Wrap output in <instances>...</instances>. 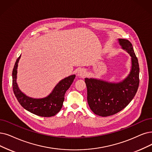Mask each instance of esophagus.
<instances>
[{
  "label": "esophagus",
  "mask_w": 152,
  "mask_h": 152,
  "mask_svg": "<svg viewBox=\"0 0 152 152\" xmlns=\"http://www.w3.org/2000/svg\"><path fill=\"white\" fill-rule=\"evenodd\" d=\"M86 75H87V72L86 71V70H84L83 69H80V70H78L77 72V75L78 77H84L85 76H86Z\"/></svg>",
  "instance_id": "1"
}]
</instances>
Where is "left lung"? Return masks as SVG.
I'll return each mask as SVG.
<instances>
[{"instance_id":"obj_1","label":"left lung","mask_w":152,"mask_h":152,"mask_svg":"<svg viewBox=\"0 0 152 152\" xmlns=\"http://www.w3.org/2000/svg\"><path fill=\"white\" fill-rule=\"evenodd\" d=\"M118 42L132 57L129 75L118 83L85 78L88 105L95 114L102 117L110 116L123 110L135 96L139 86V65L132 44L123 39H118Z\"/></svg>"}]
</instances>
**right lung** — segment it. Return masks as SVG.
I'll return each instance as SVG.
<instances>
[{"instance_id":"add662e5","label":"right lung","mask_w":152,"mask_h":152,"mask_svg":"<svg viewBox=\"0 0 152 152\" xmlns=\"http://www.w3.org/2000/svg\"><path fill=\"white\" fill-rule=\"evenodd\" d=\"M20 56L16 60L12 71V87L15 96L22 107L38 116L50 117L56 115L62 108L64 96L75 78L72 75L60 80L52 92L45 98L34 99L24 94L18 87L16 82L17 66Z\"/></svg>"}]
</instances>
